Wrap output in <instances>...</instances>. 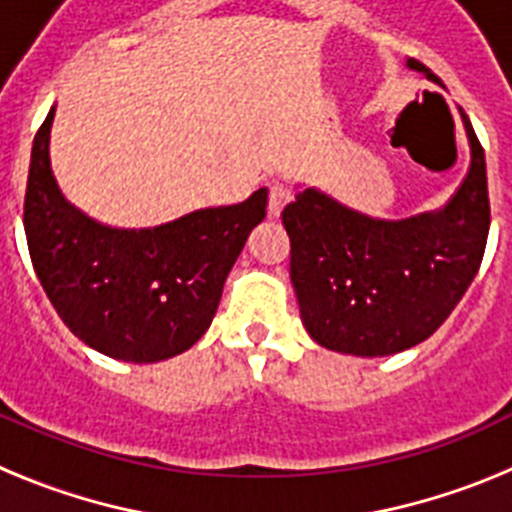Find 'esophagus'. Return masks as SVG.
<instances>
[{"label":"esophagus","mask_w":512,"mask_h":512,"mask_svg":"<svg viewBox=\"0 0 512 512\" xmlns=\"http://www.w3.org/2000/svg\"><path fill=\"white\" fill-rule=\"evenodd\" d=\"M292 202V192L282 184H271L269 187V215L279 217V212L284 210V205Z\"/></svg>","instance_id":"34e87169"}]
</instances>
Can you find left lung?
<instances>
[{"mask_svg":"<svg viewBox=\"0 0 512 512\" xmlns=\"http://www.w3.org/2000/svg\"><path fill=\"white\" fill-rule=\"evenodd\" d=\"M408 66L438 81L431 69ZM472 164L449 205L410 220H374L315 189L282 210L289 277L312 341L351 356H390L433 336L477 274L490 233L485 148L469 117Z\"/></svg>","mask_w":512,"mask_h":512,"instance_id":"left-lung-1","label":"left lung"}]
</instances>
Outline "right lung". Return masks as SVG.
<instances>
[{"label":"right lung","mask_w":512,"mask_h":512,"mask_svg":"<svg viewBox=\"0 0 512 512\" xmlns=\"http://www.w3.org/2000/svg\"><path fill=\"white\" fill-rule=\"evenodd\" d=\"M56 107L40 125L25 189V235L58 318L94 351L133 364L182 354L215 318L228 271L266 217V189L148 230L94 223L66 202L51 171Z\"/></svg>","instance_id":"obj_1"}]
</instances>
